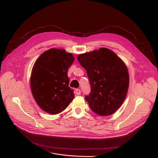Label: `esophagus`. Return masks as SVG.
I'll list each match as a JSON object with an SVG mask.
<instances>
[{"instance_id": "1", "label": "esophagus", "mask_w": 158, "mask_h": 158, "mask_svg": "<svg viewBox=\"0 0 158 158\" xmlns=\"http://www.w3.org/2000/svg\"><path fill=\"white\" fill-rule=\"evenodd\" d=\"M75 93H76L77 95H79V94H81V90L79 89H77L75 90Z\"/></svg>"}]
</instances>
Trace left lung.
Listing matches in <instances>:
<instances>
[{"label": "left lung", "instance_id": "obj_1", "mask_svg": "<svg viewBox=\"0 0 158 158\" xmlns=\"http://www.w3.org/2000/svg\"><path fill=\"white\" fill-rule=\"evenodd\" d=\"M87 71L91 91L85 96L91 110L100 116H109L118 110L129 87L127 67L109 49L101 48L77 56Z\"/></svg>", "mask_w": 158, "mask_h": 158}]
</instances>
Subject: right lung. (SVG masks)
Here are the masks:
<instances>
[{"mask_svg":"<svg viewBox=\"0 0 158 158\" xmlns=\"http://www.w3.org/2000/svg\"><path fill=\"white\" fill-rule=\"evenodd\" d=\"M74 60L72 53L64 49L52 48L35 61L31 73V91L38 105L47 113L59 114L73 100L67 71Z\"/></svg>","mask_w":158,"mask_h":158,"instance_id":"1","label":"right lung"}]
</instances>
